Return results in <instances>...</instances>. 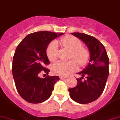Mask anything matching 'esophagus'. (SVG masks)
<instances>
[{"label": "esophagus", "instance_id": "34e87169", "mask_svg": "<svg viewBox=\"0 0 120 120\" xmlns=\"http://www.w3.org/2000/svg\"><path fill=\"white\" fill-rule=\"evenodd\" d=\"M59 78H60V79H61V80H62V79H66V78H67V76H60V77H59Z\"/></svg>", "mask_w": 120, "mask_h": 120}]
</instances>
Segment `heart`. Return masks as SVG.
Returning a JSON list of instances; mask_svg holds the SVG:
<instances>
[{
    "label": "heart",
    "mask_w": 120,
    "mask_h": 120,
    "mask_svg": "<svg viewBox=\"0 0 120 120\" xmlns=\"http://www.w3.org/2000/svg\"><path fill=\"white\" fill-rule=\"evenodd\" d=\"M61 44L64 48L71 50V59H75L81 66L86 64L89 59V53L86 48L82 47V41L79 38L72 35H67L61 39ZM46 54L51 62H54L58 59V46L56 41H52L48 45L46 48ZM75 60L72 59L69 61H58L52 66V71L54 74L59 75H69L78 68L77 61Z\"/></svg>",
    "instance_id": "1"
}]
</instances>
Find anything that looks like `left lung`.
<instances>
[{
	"label": "left lung",
	"mask_w": 120,
	"mask_h": 120,
	"mask_svg": "<svg viewBox=\"0 0 120 120\" xmlns=\"http://www.w3.org/2000/svg\"><path fill=\"white\" fill-rule=\"evenodd\" d=\"M72 34L86 45L90 52V59L88 66L78 73L82 77L77 79L75 87L69 89V94L79 104H89L99 98L104 90L109 74V58L104 46L97 38L79 32Z\"/></svg>",
	"instance_id": "8db88e82"
}]
</instances>
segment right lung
I'll use <instances>...</instances> for the list:
<instances>
[{"label": "right lung", "instance_id": "right-lung-1", "mask_svg": "<svg viewBox=\"0 0 120 120\" xmlns=\"http://www.w3.org/2000/svg\"><path fill=\"white\" fill-rule=\"evenodd\" d=\"M64 33L39 31L30 34L18 45L14 54L12 74L16 88L21 97L32 104L47 100L54 86L59 80L58 76L39 77L41 72H49L45 66L50 64L46 53L48 44Z\"/></svg>", "mask_w": 120, "mask_h": 120}]
</instances>
